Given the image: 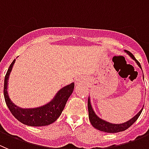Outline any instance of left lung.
Wrapping results in <instances>:
<instances>
[{"mask_svg":"<svg viewBox=\"0 0 149 149\" xmlns=\"http://www.w3.org/2000/svg\"><path fill=\"white\" fill-rule=\"evenodd\" d=\"M125 52H126L134 60H135V61L136 62L138 66L140 67L142 69L140 62L135 58L134 55L132 54L131 52L128 51V50H125ZM88 113H89V120L91 123L92 124V125H93L95 128H96V129L103 131V132H106V133H116V132H120V131H125V130L128 129L131 125H132L136 122V120H137L138 117H139L140 115L141 114V112L142 111H143V108H142L140 111V112H139L136 116H134L132 119L128 120L126 123H122V124H112V123H108V122H106L104 121V120H102V119H100L99 116H97V115L95 113L93 108H92V106H91L90 99H88Z\"/></svg>","mask_w":149,"mask_h":149,"instance_id":"obj_1","label":"left lung"}]
</instances>
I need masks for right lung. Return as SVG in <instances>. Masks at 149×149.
Instances as JSON below:
<instances>
[{
  "mask_svg": "<svg viewBox=\"0 0 149 149\" xmlns=\"http://www.w3.org/2000/svg\"><path fill=\"white\" fill-rule=\"evenodd\" d=\"M15 60H13L8 69L4 79L3 94L6 105L11 111L12 114L19 122L29 126H45L54 123L61 115L65 108L68 98L73 93L74 89V83H71L64 87L58 91L55 98L50 102L42 107L36 108L24 109L14 104L10 100L7 92V83L9 73L11 72L13 64Z\"/></svg>",
  "mask_w": 149,
  "mask_h": 149,
  "instance_id": "right-lung-1",
  "label": "right lung"
}]
</instances>
